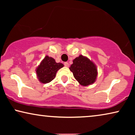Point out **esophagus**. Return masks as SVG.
I'll list each match as a JSON object with an SVG mask.
<instances>
[{"mask_svg":"<svg viewBox=\"0 0 135 135\" xmlns=\"http://www.w3.org/2000/svg\"><path fill=\"white\" fill-rule=\"evenodd\" d=\"M64 65L66 67H69V64L68 63V62H64Z\"/></svg>","mask_w":135,"mask_h":135,"instance_id":"1","label":"esophagus"}]
</instances>
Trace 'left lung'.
I'll return each mask as SVG.
<instances>
[{
    "label": "left lung",
    "instance_id": "1",
    "mask_svg": "<svg viewBox=\"0 0 135 135\" xmlns=\"http://www.w3.org/2000/svg\"><path fill=\"white\" fill-rule=\"evenodd\" d=\"M69 69L73 73L74 78L83 86L93 84L97 76V70L95 64L82 55L73 60V64H71Z\"/></svg>",
    "mask_w": 135,
    "mask_h": 135
}]
</instances>
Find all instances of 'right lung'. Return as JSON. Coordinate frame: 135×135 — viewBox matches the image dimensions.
Returning <instances> with one entry per match:
<instances>
[{
    "mask_svg": "<svg viewBox=\"0 0 135 135\" xmlns=\"http://www.w3.org/2000/svg\"><path fill=\"white\" fill-rule=\"evenodd\" d=\"M63 66L60 62L57 63L53 58L46 56L36 70L40 82L43 84L51 82L56 76L58 70L63 67Z\"/></svg>",
    "mask_w": 135,
    "mask_h": 135,
    "instance_id": "right-lung-1",
    "label": "right lung"
}]
</instances>
